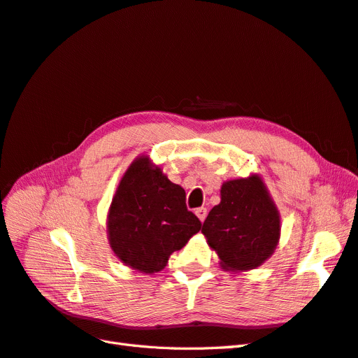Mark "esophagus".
<instances>
[{"label":"esophagus","instance_id":"esophagus-1","mask_svg":"<svg viewBox=\"0 0 358 358\" xmlns=\"http://www.w3.org/2000/svg\"><path fill=\"white\" fill-rule=\"evenodd\" d=\"M196 215H197V218L203 222L206 220V215H208V209H206V208H199V209H196Z\"/></svg>","mask_w":358,"mask_h":358}]
</instances>
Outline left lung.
<instances>
[{"instance_id":"obj_1","label":"left lung","mask_w":358,"mask_h":358,"mask_svg":"<svg viewBox=\"0 0 358 358\" xmlns=\"http://www.w3.org/2000/svg\"><path fill=\"white\" fill-rule=\"evenodd\" d=\"M201 233L229 272L262 266L280 237V215L262 176L222 183L221 201L209 212Z\"/></svg>"}]
</instances>
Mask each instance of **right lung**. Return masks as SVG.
<instances>
[{"label":"right lung","mask_w":358,"mask_h":358,"mask_svg":"<svg viewBox=\"0 0 358 358\" xmlns=\"http://www.w3.org/2000/svg\"><path fill=\"white\" fill-rule=\"evenodd\" d=\"M200 229L187 209L185 189L149 155L137 157L119 180L107 213V239L119 262L146 275L159 272Z\"/></svg>","instance_id":"right-lung-1"}]
</instances>
